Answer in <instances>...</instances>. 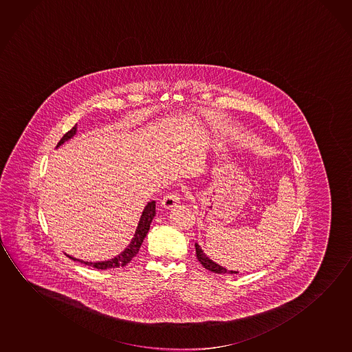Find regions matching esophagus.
Masks as SVG:
<instances>
[{
    "instance_id": "esophagus-1",
    "label": "esophagus",
    "mask_w": 352,
    "mask_h": 352,
    "mask_svg": "<svg viewBox=\"0 0 352 352\" xmlns=\"http://www.w3.org/2000/svg\"><path fill=\"white\" fill-rule=\"evenodd\" d=\"M179 201H180V194L178 191H172L163 197L162 206L168 210V208H172L174 206L178 205Z\"/></svg>"
}]
</instances>
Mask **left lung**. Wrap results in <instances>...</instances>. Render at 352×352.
I'll use <instances>...</instances> for the list:
<instances>
[{
    "label": "left lung",
    "mask_w": 352,
    "mask_h": 352,
    "mask_svg": "<svg viewBox=\"0 0 352 352\" xmlns=\"http://www.w3.org/2000/svg\"><path fill=\"white\" fill-rule=\"evenodd\" d=\"M195 248L196 257H197V260L200 261L201 265H204L206 270L213 272V273H218V274H236V273H239V272L235 271H228L227 268H224L222 265H217L216 262L210 260V258L204 254V251L201 249L199 243H195Z\"/></svg>",
    "instance_id": "obj_1"
}]
</instances>
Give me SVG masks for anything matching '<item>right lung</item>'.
Listing matches in <instances>:
<instances>
[{"label":"right lung","instance_id":"1","mask_svg":"<svg viewBox=\"0 0 352 352\" xmlns=\"http://www.w3.org/2000/svg\"><path fill=\"white\" fill-rule=\"evenodd\" d=\"M76 124L74 125L69 131L65 133L63 138L60 139V142L57 144V147L62 145L65 141L69 140L71 138L76 135ZM155 214H156V201H151V202L147 204L145 210H144L142 214H141L139 226L136 228V232L135 234H134V238L131 240V243L128 245V248H126L122 254H118L117 257H114L112 260L103 261V262H94V263H92V262H84V261L76 260V258H73L71 256H68V257L73 261L81 262V263H84V265H91V267L96 268V270H109V268L124 267V265H128L130 261L133 260V257L136 256V254L139 252L141 243H142L144 239L146 236V234L148 233V230H150V224H151L152 219H153Z\"/></svg>","mask_w":352,"mask_h":352}]
</instances>
